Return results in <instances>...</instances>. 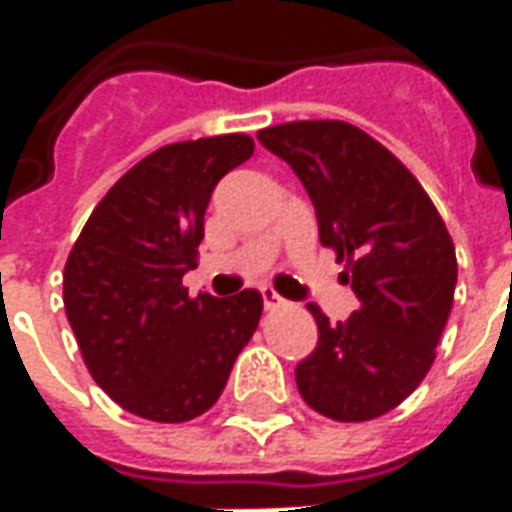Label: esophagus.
<instances>
[{"label": "esophagus", "instance_id": "34e87169", "mask_svg": "<svg viewBox=\"0 0 512 512\" xmlns=\"http://www.w3.org/2000/svg\"><path fill=\"white\" fill-rule=\"evenodd\" d=\"M260 296H263V304H266L268 310H277V307H282V296H279L277 290L274 288H260Z\"/></svg>", "mask_w": 512, "mask_h": 512}]
</instances>
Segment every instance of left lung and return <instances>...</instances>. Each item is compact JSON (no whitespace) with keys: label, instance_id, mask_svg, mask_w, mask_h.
Instances as JSON below:
<instances>
[{"label":"left lung","instance_id":"8db88e82","mask_svg":"<svg viewBox=\"0 0 512 512\" xmlns=\"http://www.w3.org/2000/svg\"><path fill=\"white\" fill-rule=\"evenodd\" d=\"M299 175L321 244L345 260L359 310L318 323V345L296 367L307 406L337 422H365L400 406L428 376L450 318L455 246L419 180L381 142L343 120H296L257 131Z\"/></svg>","mask_w":512,"mask_h":512}]
</instances>
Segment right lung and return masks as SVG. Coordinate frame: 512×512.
<instances>
[{"label": "right lung", "mask_w": 512, "mask_h": 512, "mask_svg": "<svg viewBox=\"0 0 512 512\" xmlns=\"http://www.w3.org/2000/svg\"><path fill=\"white\" fill-rule=\"evenodd\" d=\"M252 153L246 134L158 147L106 191L68 255L62 301L84 365L136 417L205 414L255 334L257 290L191 299L183 288L216 183Z\"/></svg>", "instance_id": "1"}]
</instances>
